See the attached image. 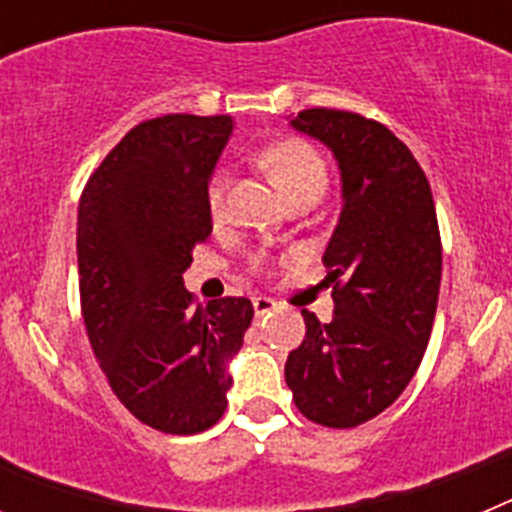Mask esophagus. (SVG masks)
Here are the masks:
<instances>
[{
	"mask_svg": "<svg viewBox=\"0 0 512 512\" xmlns=\"http://www.w3.org/2000/svg\"><path fill=\"white\" fill-rule=\"evenodd\" d=\"M277 310V302L271 300V297H253V312H256V318H266L271 312Z\"/></svg>",
	"mask_w": 512,
	"mask_h": 512,
	"instance_id": "esophagus-1",
	"label": "esophagus"
}]
</instances>
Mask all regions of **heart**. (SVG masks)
<instances>
[{"label": "heart", "mask_w": 512, "mask_h": 512, "mask_svg": "<svg viewBox=\"0 0 512 512\" xmlns=\"http://www.w3.org/2000/svg\"><path fill=\"white\" fill-rule=\"evenodd\" d=\"M259 161L274 176V182L279 184L284 197L300 192L323 194L328 187V166H325L323 156L300 138L279 140L274 146L264 148L259 153ZM225 192H228V179H225L223 171H217V174H212L205 192L212 223H220L225 217ZM256 269H259V264H256Z\"/></svg>", "instance_id": "1"}]
</instances>
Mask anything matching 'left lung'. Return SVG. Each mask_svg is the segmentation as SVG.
<instances>
[{
  "label": "left lung",
  "instance_id": "8db88e82",
  "mask_svg": "<svg viewBox=\"0 0 512 512\" xmlns=\"http://www.w3.org/2000/svg\"><path fill=\"white\" fill-rule=\"evenodd\" d=\"M292 128L333 151L343 207L323 253L333 320L302 310L305 341L284 379L307 420L354 428L390 408L423 361L441 287L436 205L410 148L382 122L312 107Z\"/></svg>",
  "mask_w": 512,
  "mask_h": 512
}]
</instances>
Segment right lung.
Returning <instances> with one entry per match:
<instances>
[{"label": "right lung", "instance_id": "right-lung-1", "mask_svg": "<svg viewBox=\"0 0 512 512\" xmlns=\"http://www.w3.org/2000/svg\"><path fill=\"white\" fill-rule=\"evenodd\" d=\"M233 133L228 115L140 122L79 200L81 315L117 400L161 433L223 418L228 364L253 320L246 297L197 305L182 274L212 233L205 192Z\"/></svg>", "mask_w": 512, "mask_h": 512}]
</instances>
